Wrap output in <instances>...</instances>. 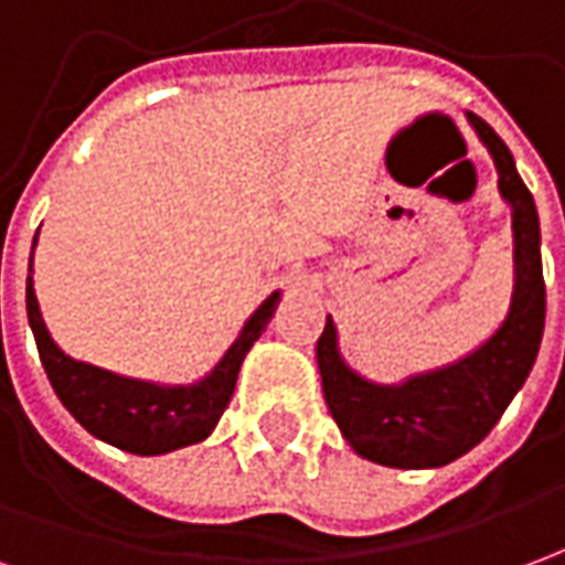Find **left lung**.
Returning <instances> with one entry per match:
<instances>
[{
	"instance_id": "8db88e82",
	"label": "left lung",
	"mask_w": 565,
	"mask_h": 565,
	"mask_svg": "<svg viewBox=\"0 0 565 565\" xmlns=\"http://www.w3.org/2000/svg\"><path fill=\"white\" fill-rule=\"evenodd\" d=\"M466 117L497 162L499 193L511 205L514 290L505 320L472 354L403 384H375L356 375L339 354L332 318L318 339V369L330 415L363 460L391 469H436L472 450L523 387L545 330L542 233L533 193L493 127L472 111Z\"/></svg>"
}]
</instances>
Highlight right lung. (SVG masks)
<instances>
[{
    "instance_id": "1",
    "label": "right lung",
    "mask_w": 565,
    "mask_h": 565,
    "mask_svg": "<svg viewBox=\"0 0 565 565\" xmlns=\"http://www.w3.org/2000/svg\"><path fill=\"white\" fill-rule=\"evenodd\" d=\"M39 238V233H35ZM35 247V242H32ZM281 302V290L263 299V306L245 320L238 339L221 356V363L209 375L193 384H153V381L124 379L108 369L90 366L72 360L60 351L51 332L44 327L42 308L32 287V257L30 278H26V315H30L32 335L39 344L42 366L51 379V387L90 436L103 438L139 457H157L169 450L196 445L211 436V429L221 420L223 408L230 405L238 381V369L245 363L247 351L254 348L266 323Z\"/></svg>"
}]
</instances>
